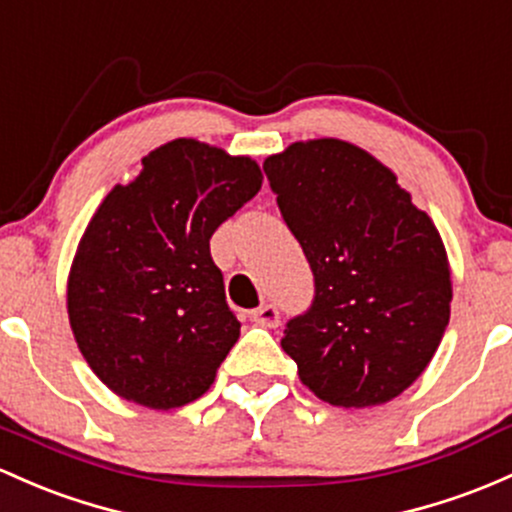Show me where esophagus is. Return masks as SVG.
<instances>
[{"mask_svg": "<svg viewBox=\"0 0 512 512\" xmlns=\"http://www.w3.org/2000/svg\"><path fill=\"white\" fill-rule=\"evenodd\" d=\"M252 320L260 323L262 328H277L279 325V308L274 303H265L257 311H252Z\"/></svg>", "mask_w": 512, "mask_h": 512, "instance_id": "esophagus-1", "label": "esophagus"}]
</instances>
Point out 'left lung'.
<instances>
[{"label": "left lung", "mask_w": 512, "mask_h": 512, "mask_svg": "<svg viewBox=\"0 0 512 512\" xmlns=\"http://www.w3.org/2000/svg\"><path fill=\"white\" fill-rule=\"evenodd\" d=\"M265 174L316 286L286 323L284 352L333 406L391 401L423 374L449 323L440 233L389 167L345 140L289 145Z\"/></svg>", "instance_id": "1"}]
</instances>
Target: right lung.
Here are the masks:
<instances>
[{"label": "right lung", "mask_w": 512, "mask_h": 512, "mask_svg": "<svg viewBox=\"0 0 512 512\" xmlns=\"http://www.w3.org/2000/svg\"><path fill=\"white\" fill-rule=\"evenodd\" d=\"M260 187L255 160L179 138L111 189L67 282L72 333L111 391L170 411L213 384L240 320L209 240Z\"/></svg>", "instance_id": "add662e5"}]
</instances>
